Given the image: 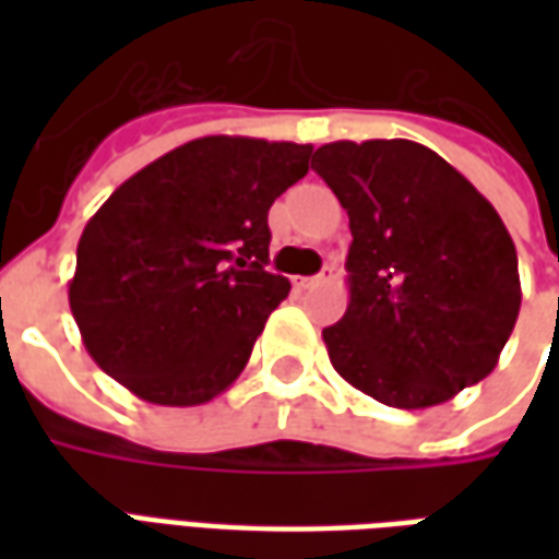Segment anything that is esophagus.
Segmentation results:
<instances>
[{
  "label": "esophagus",
  "mask_w": 559,
  "mask_h": 559,
  "mask_svg": "<svg viewBox=\"0 0 559 559\" xmlns=\"http://www.w3.org/2000/svg\"><path fill=\"white\" fill-rule=\"evenodd\" d=\"M332 278H335V269L326 266L320 275H314V278H299V287H302V290H308V287H323V284H329Z\"/></svg>",
  "instance_id": "esophagus-1"
}]
</instances>
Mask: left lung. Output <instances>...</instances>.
<instances>
[{
  "label": "left lung",
  "instance_id": "left-lung-1",
  "mask_svg": "<svg viewBox=\"0 0 559 559\" xmlns=\"http://www.w3.org/2000/svg\"><path fill=\"white\" fill-rule=\"evenodd\" d=\"M350 215V305L329 359L380 404L421 411L491 374L521 308L497 209L413 140H338L311 160Z\"/></svg>",
  "mask_w": 559,
  "mask_h": 559
}]
</instances>
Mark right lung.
Segmentation results:
<instances>
[{
  "mask_svg": "<svg viewBox=\"0 0 559 559\" xmlns=\"http://www.w3.org/2000/svg\"><path fill=\"white\" fill-rule=\"evenodd\" d=\"M311 146L200 138L107 197L78 245L71 314L90 356L138 399L206 404L242 374L290 281L266 272L269 206Z\"/></svg>",
  "mask_w": 559,
  "mask_h": 559,
  "instance_id": "add662e5",
  "label": "right lung"
}]
</instances>
